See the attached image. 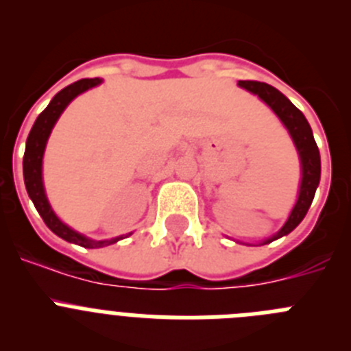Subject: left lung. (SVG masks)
Wrapping results in <instances>:
<instances>
[{"instance_id": "obj_1", "label": "left lung", "mask_w": 351, "mask_h": 351, "mask_svg": "<svg viewBox=\"0 0 351 351\" xmlns=\"http://www.w3.org/2000/svg\"><path fill=\"white\" fill-rule=\"evenodd\" d=\"M239 86L246 89V91L256 95L263 104L269 105V108L278 116V119L283 123V126L290 133V137L293 141V145H295L297 154H299L300 160V186L299 195H297V202L280 230L260 243L269 244L272 241H276V239L290 234L302 221L308 209L311 207L316 188L320 184V151H318V145H316L315 137H313L311 126H309L308 119L304 117V114L288 100L283 93H280L276 88L269 86V84L256 82V80H239Z\"/></svg>"}]
</instances>
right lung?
<instances>
[{
    "mask_svg": "<svg viewBox=\"0 0 351 351\" xmlns=\"http://www.w3.org/2000/svg\"><path fill=\"white\" fill-rule=\"evenodd\" d=\"M101 82H104L101 79H82L70 84V86H66L64 89H61V91L52 98L51 104L45 107V110L36 117L35 125H33L29 135H27L26 151H24L23 161L24 184H26L27 195H29L31 202L35 204L36 210H38V214L42 216L43 221H45V225H47L58 237L64 239L68 243L88 247V250H96V247H105L110 246V244H116L117 241L128 237L133 232H130V234L126 235H119V237L95 241V239H89L84 234H79L77 230H73L71 226H68L66 223H63L58 216H56L51 204H49L47 193H45V186H43L42 167L45 145H47L52 128H54V125L58 123V119H60V116L63 114L64 108L70 105V101L73 100V98H77V96L82 95V93L88 91V89L95 88V86H100Z\"/></svg>",
    "mask_w": 351,
    "mask_h": 351,
    "instance_id": "1",
    "label": "right lung"
}]
</instances>
